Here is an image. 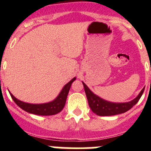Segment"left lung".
Masks as SVG:
<instances>
[{
  "instance_id": "obj_1",
  "label": "left lung",
  "mask_w": 151,
  "mask_h": 151,
  "mask_svg": "<svg viewBox=\"0 0 151 151\" xmlns=\"http://www.w3.org/2000/svg\"><path fill=\"white\" fill-rule=\"evenodd\" d=\"M85 88V92L87 97L88 105L91 110L94 112L95 114L101 116H113L125 113L129 110L132 107L138 103L141 98V95L143 94L145 88H144L138 97L127 103H112L103 100L96 94H94L88 86L84 82H82Z\"/></svg>"
}]
</instances>
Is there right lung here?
<instances>
[{
    "mask_svg": "<svg viewBox=\"0 0 151 151\" xmlns=\"http://www.w3.org/2000/svg\"><path fill=\"white\" fill-rule=\"evenodd\" d=\"M76 80V78H73L70 82H68L61 92L58 95V97L54 101L51 102L46 103V104H28V103L22 102L19 100L17 99L11 93H10L12 99L14 102L18 105L21 109L29 113H32L35 115L40 116H51L55 115L57 113H60L63 109L65 104L66 101L68 93L71 87V85Z\"/></svg>",
    "mask_w": 151,
    "mask_h": 151,
    "instance_id": "obj_1",
    "label": "right lung"
}]
</instances>
